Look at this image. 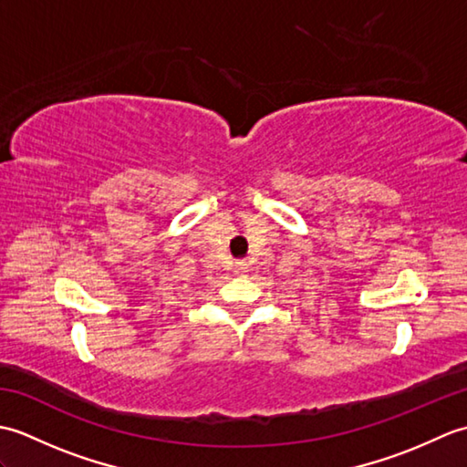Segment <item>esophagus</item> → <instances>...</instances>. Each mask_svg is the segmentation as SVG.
Masks as SVG:
<instances>
[{
    "label": "esophagus",
    "instance_id": "34e87169",
    "mask_svg": "<svg viewBox=\"0 0 467 467\" xmlns=\"http://www.w3.org/2000/svg\"><path fill=\"white\" fill-rule=\"evenodd\" d=\"M233 269H234V275H244L249 273V265H246V261H236Z\"/></svg>",
    "mask_w": 467,
    "mask_h": 467
}]
</instances>
